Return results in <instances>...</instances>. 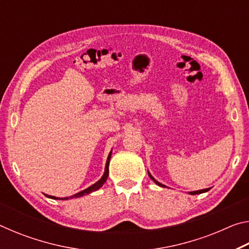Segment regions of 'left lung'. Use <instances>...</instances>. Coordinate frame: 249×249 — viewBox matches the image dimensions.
Segmentation results:
<instances>
[{"mask_svg":"<svg viewBox=\"0 0 249 249\" xmlns=\"http://www.w3.org/2000/svg\"><path fill=\"white\" fill-rule=\"evenodd\" d=\"M148 175H149L150 178L154 180V182H155V183H157L158 185H160V187H165V185L161 184L160 182H158V181H156V180L153 178V177H151V175H150V174H148ZM206 191H209V189H203V190H199V191H193V192H190V195H200V193H203V192H206Z\"/></svg>","mask_w":249,"mask_h":249,"instance_id":"left-lung-1","label":"left lung"}]
</instances>
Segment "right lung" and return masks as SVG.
<instances>
[{
    "label": "right lung",
    "instance_id": "obj_1",
    "mask_svg": "<svg viewBox=\"0 0 249 249\" xmlns=\"http://www.w3.org/2000/svg\"><path fill=\"white\" fill-rule=\"evenodd\" d=\"M111 154H112V151H111V153L108 154V157H107V166H105V171H104V175H103L102 178H101V179L98 181V182L94 183L93 185H91V187H89V188H88V189H86V190H83V191H81V192L77 193V195H74V196H69V197H79V196H82L89 195V193L93 192V191H96V190H98L99 188L102 187L103 183L105 182V181H107V177H108V163H109V159H111ZM46 196L50 197V199H58V200H68V197H62V199H59V197L53 196Z\"/></svg>",
    "mask_w": 249,
    "mask_h": 249
}]
</instances>
